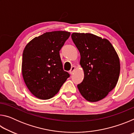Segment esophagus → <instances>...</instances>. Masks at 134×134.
<instances>
[{
  "label": "esophagus",
  "mask_w": 134,
  "mask_h": 134,
  "mask_svg": "<svg viewBox=\"0 0 134 134\" xmlns=\"http://www.w3.org/2000/svg\"><path fill=\"white\" fill-rule=\"evenodd\" d=\"M75 69H76V67H74V66H72V67H71V69H70V71H69L70 74H72V73H73L74 71V70H75Z\"/></svg>",
  "instance_id": "1"
}]
</instances>
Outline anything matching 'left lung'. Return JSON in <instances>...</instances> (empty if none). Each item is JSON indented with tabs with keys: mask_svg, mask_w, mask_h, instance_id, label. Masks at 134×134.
Segmentation results:
<instances>
[{
	"mask_svg": "<svg viewBox=\"0 0 134 134\" xmlns=\"http://www.w3.org/2000/svg\"><path fill=\"white\" fill-rule=\"evenodd\" d=\"M72 41L80 54L84 79L77 85L82 96L95 102L107 96L116 86L120 73L118 55L111 43L90 33L74 32Z\"/></svg>",
	"mask_w": 134,
	"mask_h": 134,
	"instance_id": "1",
	"label": "left lung"
}]
</instances>
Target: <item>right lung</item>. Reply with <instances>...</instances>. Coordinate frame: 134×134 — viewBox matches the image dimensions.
Segmentation results:
<instances>
[{
    "label": "right lung",
    "instance_id": "right-lung-1",
    "mask_svg": "<svg viewBox=\"0 0 134 134\" xmlns=\"http://www.w3.org/2000/svg\"><path fill=\"white\" fill-rule=\"evenodd\" d=\"M70 35L63 31L45 32L29 41L22 55V72L29 91L47 100L59 92L70 74L64 71L60 50Z\"/></svg>",
    "mask_w": 134,
    "mask_h": 134
}]
</instances>
